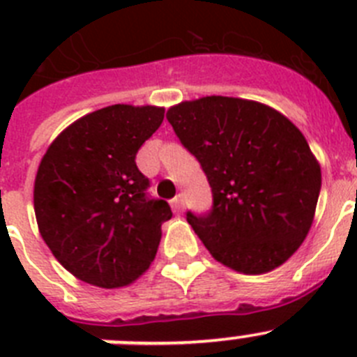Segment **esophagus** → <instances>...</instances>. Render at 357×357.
<instances>
[{"label": "esophagus", "instance_id": "esophagus-1", "mask_svg": "<svg viewBox=\"0 0 357 357\" xmlns=\"http://www.w3.org/2000/svg\"><path fill=\"white\" fill-rule=\"evenodd\" d=\"M172 209L175 211V213H181V209H182V197H181V195H178V197H175L172 200Z\"/></svg>", "mask_w": 357, "mask_h": 357}]
</instances>
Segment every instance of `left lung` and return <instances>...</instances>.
<instances>
[{
  "instance_id": "8db88e82",
  "label": "left lung",
  "mask_w": 357,
  "mask_h": 357,
  "mask_svg": "<svg viewBox=\"0 0 357 357\" xmlns=\"http://www.w3.org/2000/svg\"><path fill=\"white\" fill-rule=\"evenodd\" d=\"M166 118L213 191L209 213L185 214L211 255L247 275L286 263L311 229L321 188L302 132L272 107L229 96L182 102Z\"/></svg>"
}]
</instances>
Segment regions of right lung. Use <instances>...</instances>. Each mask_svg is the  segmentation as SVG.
<instances>
[{
    "instance_id": "right-lung-1",
    "label": "right lung",
    "mask_w": 357,
    "mask_h": 357,
    "mask_svg": "<svg viewBox=\"0 0 357 357\" xmlns=\"http://www.w3.org/2000/svg\"><path fill=\"white\" fill-rule=\"evenodd\" d=\"M160 107L110 105L69 125L44 153L33 188L40 236L62 266L98 288L130 284L159 248L168 202L151 198L135 155Z\"/></svg>"
}]
</instances>
